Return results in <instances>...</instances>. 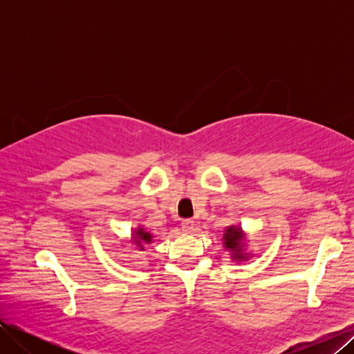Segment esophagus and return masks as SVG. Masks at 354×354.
Instances as JSON below:
<instances>
[{
  "label": "esophagus",
  "mask_w": 354,
  "mask_h": 354,
  "mask_svg": "<svg viewBox=\"0 0 354 354\" xmlns=\"http://www.w3.org/2000/svg\"><path fill=\"white\" fill-rule=\"evenodd\" d=\"M181 229H183L185 232L187 233H192L195 230V221L194 220H183V223H181Z\"/></svg>",
  "instance_id": "34e87169"
}]
</instances>
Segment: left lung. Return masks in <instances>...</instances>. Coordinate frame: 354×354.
<instances>
[{"mask_svg":"<svg viewBox=\"0 0 354 354\" xmlns=\"http://www.w3.org/2000/svg\"><path fill=\"white\" fill-rule=\"evenodd\" d=\"M224 248L232 252V259L236 261H245L248 254L245 252V234L239 226H229L223 234Z\"/></svg>","mask_w":354,"mask_h":354,"instance_id":"left-lung-1","label":"left lung"}]
</instances>
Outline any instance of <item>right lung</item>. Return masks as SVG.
Returning a JSON list of instances; mask_svg holds the SVG:
<instances>
[{"mask_svg":"<svg viewBox=\"0 0 354 354\" xmlns=\"http://www.w3.org/2000/svg\"><path fill=\"white\" fill-rule=\"evenodd\" d=\"M152 234L149 233V232H146L143 227H138L137 230H134V233H133V241H134V243L137 245V248L140 250V251H143L145 250V245L146 243H151L152 242Z\"/></svg>","mask_w":354,"mask_h":354,"instance_id":"1","label":"right lung"}]
</instances>
